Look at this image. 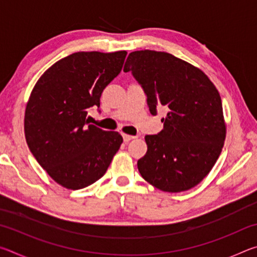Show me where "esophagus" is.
<instances>
[{"mask_svg": "<svg viewBox=\"0 0 257 257\" xmlns=\"http://www.w3.org/2000/svg\"><path fill=\"white\" fill-rule=\"evenodd\" d=\"M122 137H123L124 142H129V141H132V139L136 138L135 136H133V135H128V134H122Z\"/></svg>", "mask_w": 257, "mask_h": 257, "instance_id": "esophagus-1", "label": "esophagus"}]
</instances>
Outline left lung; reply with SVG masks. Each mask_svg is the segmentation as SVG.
I'll return each instance as SVG.
<instances>
[{"label": "left lung", "mask_w": 257, "mask_h": 257, "mask_svg": "<svg viewBox=\"0 0 257 257\" xmlns=\"http://www.w3.org/2000/svg\"><path fill=\"white\" fill-rule=\"evenodd\" d=\"M123 71L143 86L152 114L159 106L168 112L162 132L145 136L147 152L137 162L142 177L168 193L197 186L214 167L227 134L216 87L201 69L167 52H132Z\"/></svg>", "instance_id": "obj_1"}]
</instances>
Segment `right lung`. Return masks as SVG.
Masks as SVG:
<instances>
[{
	"instance_id": "obj_1",
	"label": "right lung",
	"mask_w": 257,
	"mask_h": 257,
	"mask_svg": "<svg viewBox=\"0 0 257 257\" xmlns=\"http://www.w3.org/2000/svg\"><path fill=\"white\" fill-rule=\"evenodd\" d=\"M127 51L77 52L43 73L25 110L30 152L55 182L81 189L105 175L123 139L88 123L105 87L119 75Z\"/></svg>"
}]
</instances>
